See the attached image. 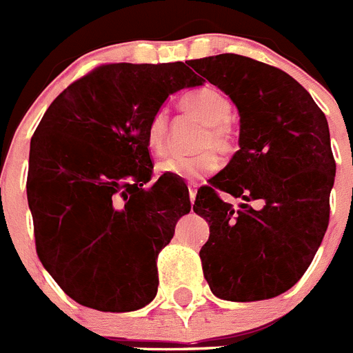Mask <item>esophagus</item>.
Returning <instances> with one entry per match:
<instances>
[{
    "label": "esophagus",
    "mask_w": 353,
    "mask_h": 353,
    "mask_svg": "<svg viewBox=\"0 0 353 353\" xmlns=\"http://www.w3.org/2000/svg\"><path fill=\"white\" fill-rule=\"evenodd\" d=\"M196 192H198V189H196V185H189V198H191V203H194Z\"/></svg>",
    "instance_id": "obj_1"
}]
</instances>
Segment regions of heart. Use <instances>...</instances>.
Segmentation results:
<instances>
[{"label": "heart", "mask_w": 353, "mask_h": 353, "mask_svg": "<svg viewBox=\"0 0 353 353\" xmlns=\"http://www.w3.org/2000/svg\"><path fill=\"white\" fill-rule=\"evenodd\" d=\"M180 109L189 117L205 123V130L198 139V150H203L191 157H170L157 166L161 173L173 174L189 182L207 179L221 168L215 152L228 155L236 146V136L228 123L233 114V102L224 92L215 86H201L185 93L179 102ZM170 138V117L166 109H157L146 125V148L154 157H162L168 150Z\"/></svg>", "instance_id": "obj_1"}]
</instances>
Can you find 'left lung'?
<instances>
[{
	"mask_svg": "<svg viewBox=\"0 0 353 353\" xmlns=\"http://www.w3.org/2000/svg\"><path fill=\"white\" fill-rule=\"evenodd\" d=\"M189 65L240 113V150L192 207L210 226L199 251L205 279L224 301L272 299L304 276L329 226L336 162L327 118L281 68L240 54ZM219 192L245 203L235 211Z\"/></svg>",
	"mask_w": 353,
	"mask_h": 353,
	"instance_id": "obj_1",
	"label": "left lung"
}]
</instances>
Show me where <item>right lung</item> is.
I'll return each instance as SVG.
<instances>
[{
  "label": "right lung",
  "instance_id": "add662e5",
  "mask_svg": "<svg viewBox=\"0 0 353 353\" xmlns=\"http://www.w3.org/2000/svg\"><path fill=\"white\" fill-rule=\"evenodd\" d=\"M203 81L183 63H105L56 97L30 145L28 205L40 261L86 307L125 313L157 293V256L191 201L152 182L145 134L168 95Z\"/></svg>",
  "mask_w": 353,
  "mask_h": 353
}]
</instances>
